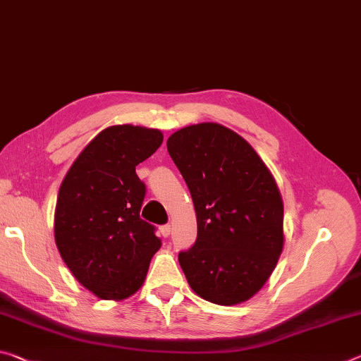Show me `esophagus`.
I'll list each match as a JSON object with an SVG mask.
<instances>
[{
	"mask_svg": "<svg viewBox=\"0 0 361 361\" xmlns=\"http://www.w3.org/2000/svg\"><path fill=\"white\" fill-rule=\"evenodd\" d=\"M170 231H171L170 225H164V226H160V234H162L164 238H169V236H170Z\"/></svg>",
	"mask_w": 361,
	"mask_h": 361,
	"instance_id": "34e87169",
	"label": "esophagus"
}]
</instances>
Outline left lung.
I'll return each instance as SVG.
<instances>
[{
  "label": "left lung",
  "mask_w": 361,
  "mask_h": 361,
  "mask_svg": "<svg viewBox=\"0 0 361 361\" xmlns=\"http://www.w3.org/2000/svg\"><path fill=\"white\" fill-rule=\"evenodd\" d=\"M167 149L190 188L197 219L178 262L191 289L219 305L259 293L283 252V199L247 141L219 123L175 131Z\"/></svg>",
  "instance_id": "1"
}]
</instances>
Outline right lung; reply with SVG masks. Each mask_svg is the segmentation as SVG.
Wrapping results in <instances>:
<instances>
[{
  "label": "right lung",
  "mask_w": 361,
  "mask_h": 361,
  "mask_svg": "<svg viewBox=\"0 0 361 361\" xmlns=\"http://www.w3.org/2000/svg\"><path fill=\"white\" fill-rule=\"evenodd\" d=\"M159 130L116 125L80 152L57 194L54 239L77 281L104 300L138 290L160 249L156 226L140 219L146 185L136 165L162 145Z\"/></svg>",
  "instance_id": "obj_1"
}]
</instances>
